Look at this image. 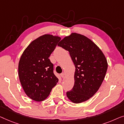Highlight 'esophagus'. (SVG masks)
I'll return each instance as SVG.
<instances>
[{
	"mask_svg": "<svg viewBox=\"0 0 124 124\" xmlns=\"http://www.w3.org/2000/svg\"><path fill=\"white\" fill-rule=\"evenodd\" d=\"M61 76L62 78H63L64 77V73H62V74H61Z\"/></svg>",
	"mask_w": 124,
	"mask_h": 124,
	"instance_id": "34e87169",
	"label": "esophagus"
}]
</instances>
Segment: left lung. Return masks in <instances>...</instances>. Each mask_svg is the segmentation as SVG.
Returning <instances> with one entry per match:
<instances>
[{
  "instance_id": "1",
  "label": "left lung",
  "mask_w": 124,
  "mask_h": 124,
  "mask_svg": "<svg viewBox=\"0 0 124 124\" xmlns=\"http://www.w3.org/2000/svg\"><path fill=\"white\" fill-rule=\"evenodd\" d=\"M69 52L75 66L74 85L66 95L74 103L85 102L96 93L107 70L105 55L97 45L83 35L72 32L58 44Z\"/></svg>"
}]
</instances>
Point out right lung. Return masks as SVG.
Instances as JSON below:
<instances>
[{
	"instance_id": "right-lung-1",
	"label": "right lung",
	"mask_w": 124,
	"mask_h": 124,
	"mask_svg": "<svg viewBox=\"0 0 124 124\" xmlns=\"http://www.w3.org/2000/svg\"><path fill=\"white\" fill-rule=\"evenodd\" d=\"M61 39L58 36L43 35L28 45L21 56L19 79L26 94L32 100L44 101L58 83L48 58Z\"/></svg>"
}]
</instances>
